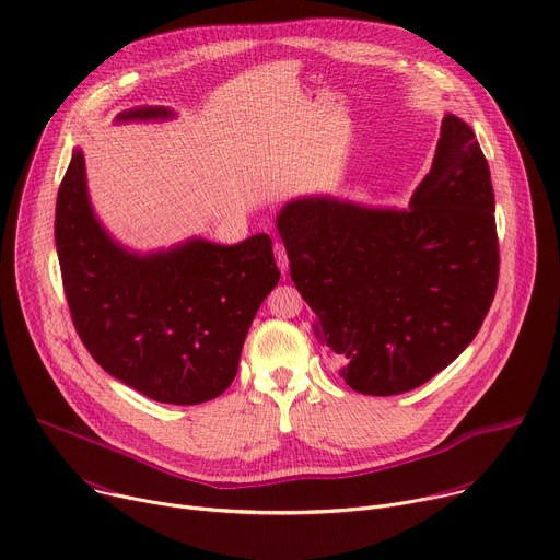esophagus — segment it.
<instances>
[{"instance_id":"1","label":"esophagus","mask_w":560,"mask_h":560,"mask_svg":"<svg viewBox=\"0 0 560 560\" xmlns=\"http://www.w3.org/2000/svg\"><path fill=\"white\" fill-rule=\"evenodd\" d=\"M275 259H277L279 270L285 275L288 272V254H285L283 243H275Z\"/></svg>"}]
</instances>
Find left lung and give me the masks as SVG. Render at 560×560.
Listing matches in <instances>:
<instances>
[{
  "instance_id": "left-lung-1",
  "label": "left lung",
  "mask_w": 560,
  "mask_h": 560,
  "mask_svg": "<svg viewBox=\"0 0 560 560\" xmlns=\"http://www.w3.org/2000/svg\"><path fill=\"white\" fill-rule=\"evenodd\" d=\"M493 212L487 159L455 114L409 208L308 194L279 210L290 277L352 390H413L474 341L498 285Z\"/></svg>"
}]
</instances>
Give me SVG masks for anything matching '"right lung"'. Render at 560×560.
<instances>
[{
  "instance_id": "right-lung-1",
  "label": "right lung",
  "mask_w": 560,
  "mask_h": 560,
  "mask_svg": "<svg viewBox=\"0 0 560 560\" xmlns=\"http://www.w3.org/2000/svg\"><path fill=\"white\" fill-rule=\"evenodd\" d=\"M136 107L116 122L172 120ZM56 247L75 330L112 377L163 404H202L234 382L245 335L279 281L272 238L191 236L138 252L97 219L75 147L56 202Z\"/></svg>"
}]
</instances>
